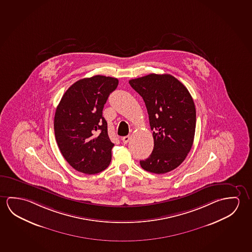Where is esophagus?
I'll return each instance as SVG.
<instances>
[{
    "mask_svg": "<svg viewBox=\"0 0 252 252\" xmlns=\"http://www.w3.org/2000/svg\"><path fill=\"white\" fill-rule=\"evenodd\" d=\"M129 139H130V137H129V136H125L122 138V140H123V142H124V144H127L128 143V141H129Z\"/></svg>",
    "mask_w": 252,
    "mask_h": 252,
    "instance_id": "1",
    "label": "esophagus"
}]
</instances>
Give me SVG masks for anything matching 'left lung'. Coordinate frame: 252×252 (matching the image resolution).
<instances>
[{"label":"left lung","mask_w":252,"mask_h":252,"mask_svg":"<svg viewBox=\"0 0 252 252\" xmlns=\"http://www.w3.org/2000/svg\"><path fill=\"white\" fill-rule=\"evenodd\" d=\"M144 99L152 128L154 148L141 160L147 172L163 174L178 167L192 148L196 111L188 88L170 74L151 73L129 81Z\"/></svg>","instance_id":"obj_1"}]
</instances>
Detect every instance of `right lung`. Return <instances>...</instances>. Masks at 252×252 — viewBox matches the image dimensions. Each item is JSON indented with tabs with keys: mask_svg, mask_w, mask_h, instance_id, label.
<instances>
[{
	"mask_svg": "<svg viewBox=\"0 0 252 252\" xmlns=\"http://www.w3.org/2000/svg\"><path fill=\"white\" fill-rule=\"evenodd\" d=\"M118 80L95 75L68 88L57 107L54 132L60 152L72 168L95 174L108 167L114 144L102 116L104 104Z\"/></svg>",
	"mask_w": 252,
	"mask_h": 252,
	"instance_id": "1",
	"label": "right lung"
}]
</instances>
